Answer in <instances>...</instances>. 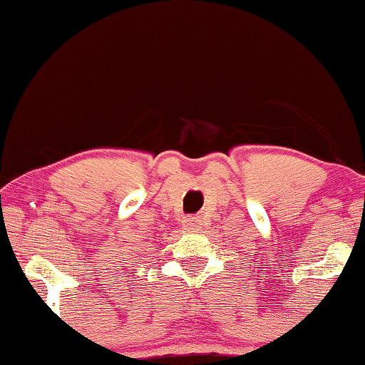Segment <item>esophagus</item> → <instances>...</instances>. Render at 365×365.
<instances>
[{"label":"esophagus","instance_id":"34e87169","mask_svg":"<svg viewBox=\"0 0 365 365\" xmlns=\"http://www.w3.org/2000/svg\"><path fill=\"white\" fill-rule=\"evenodd\" d=\"M184 226H186L187 230L191 231H198L202 228V219L200 217H186V221H184Z\"/></svg>","mask_w":365,"mask_h":365}]
</instances>
